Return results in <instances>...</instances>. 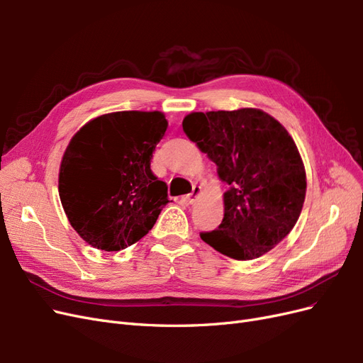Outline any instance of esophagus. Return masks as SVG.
Segmentation results:
<instances>
[{"label":"esophagus","mask_w":363,"mask_h":363,"mask_svg":"<svg viewBox=\"0 0 363 363\" xmlns=\"http://www.w3.org/2000/svg\"><path fill=\"white\" fill-rule=\"evenodd\" d=\"M200 192H201V186H196V184H195V186H194V189H192V192L184 196L186 201H188L189 204H194V203L196 201V199H199Z\"/></svg>","instance_id":"obj_1"}]
</instances>
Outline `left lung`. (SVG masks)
<instances>
[{"label": "left lung", "instance_id": "1", "mask_svg": "<svg viewBox=\"0 0 363 363\" xmlns=\"http://www.w3.org/2000/svg\"><path fill=\"white\" fill-rule=\"evenodd\" d=\"M183 130L228 184L223 223L201 239L236 260L263 256L289 235L306 196L304 164L288 130L251 107L194 112Z\"/></svg>", "mask_w": 363, "mask_h": 363}]
</instances>
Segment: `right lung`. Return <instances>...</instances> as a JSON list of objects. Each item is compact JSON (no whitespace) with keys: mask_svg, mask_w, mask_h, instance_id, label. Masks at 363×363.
<instances>
[{"mask_svg":"<svg viewBox=\"0 0 363 363\" xmlns=\"http://www.w3.org/2000/svg\"><path fill=\"white\" fill-rule=\"evenodd\" d=\"M168 128L162 112H113L94 118L69 140L59 195L71 225L94 248L138 242L169 203L168 186L151 172L152 151Z\"/></svg>","mask_w":363,"mask_h":363,"instance_id":"obj_1","label":"right lung"}]
</instances>
